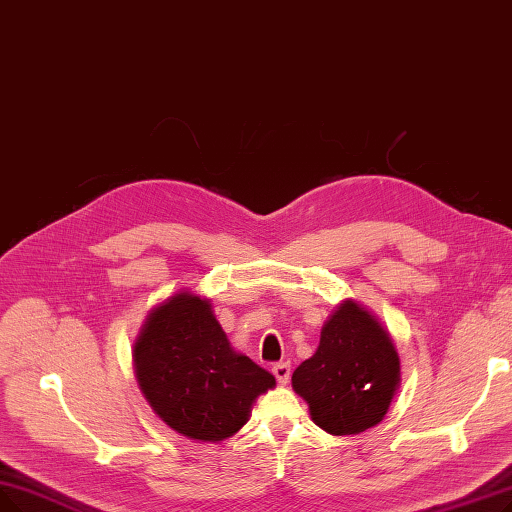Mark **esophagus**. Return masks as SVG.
I'll use <instances>...</instances> for the list:
<instances>
[{"instance_id":"1","label":"esophagus","mask_w":512,"mask_h":512,"mask_svg":"<svg viewBox=\"0 0 512 512\" xmlns=\"http://www.w3.org/2000/svg\"><path fill=\"white\" fill-rule=\"evenodd\" d=\"M272 372H274L276 381L280 385H286L288 383V376H291V364H288V362H278V364L272 366Z\"/></svg>"}]
</instances>
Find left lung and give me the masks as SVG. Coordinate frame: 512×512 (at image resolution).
I'll list each match as a JSON object with an SVG mask.
<instances>
[{
    "label": "left lung",
    "mask_w": 512,
    "mask_h": 512,
    "mask_svg": "<svg viewBox=\"0 0 512 512\" xmlns=\"http://www.w3.org/2000/svg\"><path fill=\"white\" fill-rule=\"evenodd\" d=\"M399 387V358L370 311L343 301L322 326L320 345L293 372L311 420L330 435L362 433L385 418Z\"/></svg>",
    "instance_id": "left-lung-1"
}]
</instances>
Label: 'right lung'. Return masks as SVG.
<instances>
[{"instance_id": "add662e5", "label": "right lung", "mask_w": 512, "mask_h": 512, "mask_svg": "<svg viewBox=\"0 0 512 512\" xmlns=\"http://www.w3.org/2000/svg\"><path fill=\"white\" fill-rule=\"evenodd\" d=\"M136 379L152 410L173 431L224 441L276 379L230 347L211 301L182 291L154 307L133 345Z\"/></svg>"}]
</instances>
